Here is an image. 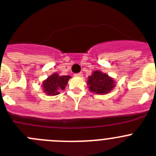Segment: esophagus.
Instances as JSON below:
<instances>
[{
    "label": "esophagus",
    "mask_w": 156,
    "mask_h": 156,
    "mask_svg": "<svg viewBox=\"0 0 156 156\" xmlns=\"http://www.w3.org/2000/svg\"><path fill=\"white\" fill-rule=\"evenodd\" d=\"M74 75H75L76 77H82V72H80V73H78V74H75Z\"/></svg>",
    "instance_id": "esophagus-1"
}]
</instances>
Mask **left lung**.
I'll list each match as a JSON object with an SVG mask.
<instances>
[{"label":"left lung","instance_id":"8db88e82","mask_svg":"<svg viewBox=\"0 0 156 156\" xmlns=\"http://www.w3.org/2000/svg\"><path fill=\"white\" fill-rule=\"evenodd\" d=\"M87 79L90 91L97 94H108L116 86L114 79L101 70H94Z\"/></svg>","mask_w":156,"mask_h":156}]
</instances>
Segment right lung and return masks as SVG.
Segmentation results:
<instances>
[{
  "label": "right lung",
  "mask_w": 156,
  "mask_h": 156,
  "mask_svg": "<svg viewBox=\"0 0 156 156\" xmlns=\"http://www.w3.org/2000/svg\"><path fill=\"white\" fill-rule=\"evenodd\" d=\"M70 78L71 77L69 75L59 76L57 73H54L47 79L43 81L42 83L43 90L48 96L58 95L60 94V90H65L68 81Z\"/></svg>",
  "instance_id": "obj_1"
}]
</instances>
